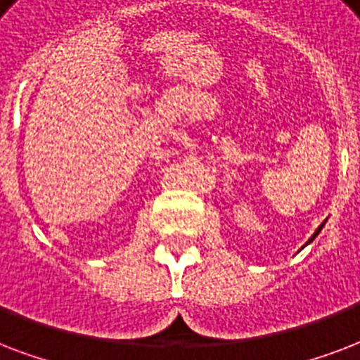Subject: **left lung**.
Returning <instances> with one entry per match:
<instances>
[{"label":"left lung","mask_w":360,"mask_h":360,"mask_svg":"<svg viewBox=\"0 0 360 360\" xmlns=\"http://www.w3.org/2000/svg\"><path fill=\"white\" fill-rule=\"evenodd\" d=\"M323 225H325V221H323V224H321V225H319V227H317V231H316V233H314V236H311L310 240L306 242V244H310V242H311V240H314V238H316V236H317V235H319V231H321V229H323Z\"/></svg>","instance_id":"obj_1"}]
</instances>
